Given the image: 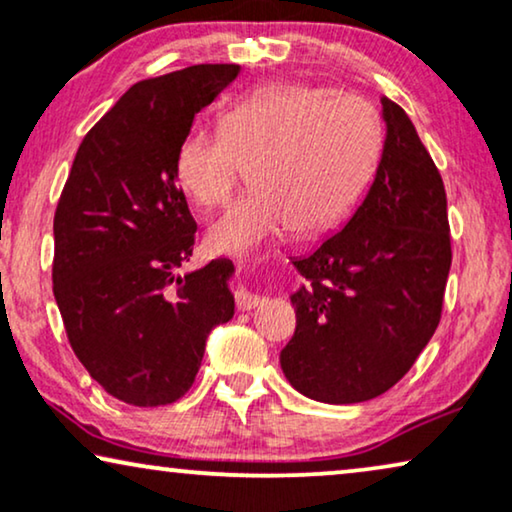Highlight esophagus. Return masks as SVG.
<instances>
[{
	"label": "esophagus",
	"mask_w": 512,
	"mask_h": 512,
	"mask_svg": "<svg viewBox=\"0 0 512 512\" xmlns=\"http://www.w3.org/2000/svg\"><path fill=\"white\" fill-rule=\"evenodd\" d=\"M263 303V298L258 296V293H251L249 289H244V286H240L237 289V296H235V305L237 310H254V307H258Z\"/></svg>",
	"instance_id": "1"
}]
</instances>
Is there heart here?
<instances>
[{
  "label": "heart",
  "mask_w": 512,
  "mask_h": 512,
  "mask_svg": "<svg viewBox=\"0 0 512 512\" xmlns=\"http://www.w3.org/2000/svg\"><path fill=\"white\" fill-rule=\"evenodd\" d=\"M368 100L305 83H270L230 107L219 135L191 130L174 179L200 209L223 205L251 170V191L207 230L216 254L247 256L284 237L333 228L359 198L380 151Z\"/></svg>",
  "instance_id": "1"
}]
</instances>
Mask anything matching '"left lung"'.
Returning a JSON list of instances; mask_svg holds the SVG:
<instances>
[{"label": "left lung", "mask_w": 512, "mask_h": 512, "mask_svg": "<svg viewBox=\"0 0 512 512\" xmlns=\"http://www.w3.org/2000/svg\"><path fill=\"white\" fill-rule=\"evenodd\" d=\"M387 137L366 198L340 233L293 258L296 333L286 380L321 403H363L394 387L436 333L452 265L438 167L408 114L382 97Z\"/></svg>", "instance_id": "1"}]
</instances>
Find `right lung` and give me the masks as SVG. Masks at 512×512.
Listing matches in <instances>:
<instances>
[{"mask_svg":"<svg viewBox=\"0 0 512 512\" xmlns=\"http://www.w3.org/2000/svg\"><path fill=\"white\" fill-rule=\"evenodd\" d=\"M240 65H193L132 86L76 151L53 219V296L74 354L137 408L191 389L207 335L235 314L233 261L179 275L195 219L174 151Z\"/></svg>","mask_w":512,"mask_h":512,"instance_id":"1","label":"right lung"}]
</instances>
